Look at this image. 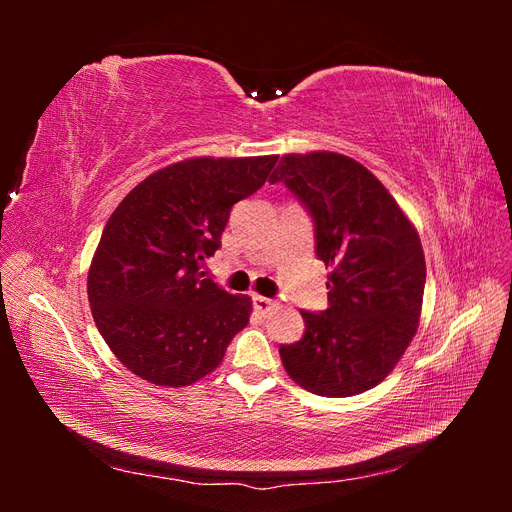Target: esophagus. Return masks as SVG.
I'll return each instance as SVG.
<instances>
[{"label":"esophagus","mask_w":512,"mask_h":512,"mask_svg":"<svg viewBox=\"0 0 512 512\" xmlns=\"http://www.w3.org/2000/svg\"><path fill=\"white\" fill-rule=\"evenodd\" d=\"M252 301H254V309H256V312H260V314H269L271 309L275 307V301H273V299L260 297V294H254Z\"/></svg>","instance_id":"1"}]
</instances>
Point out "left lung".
<instances>
[{"label":"left lung","instance_id":"1","mask_svg":"<svg viewBox=\"0 0 512 512\" xmlns=\"http://www.w3.org/2000/svg\"><path fill=\"white\" fill-rule=\"evenodd\" d=\"M282 181L314 220L316 256L331 267L329 307L301 309L305 333L280 346L288 376L320 397H352L391 374L418 329L425 256L389 190L352 158L290 153Z\"/></svg>","mask_w":512,"mask_h":512}]
</instances>
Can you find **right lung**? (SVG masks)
Instances as JSON below:
<instances>
[{
	"label": "right lung",
	"instance_id": "1",
	"mask_svg": "<svg viewBox=\"0 0 512 512\" xmlns=\"http://www.w3.org/2000/svg\"><path fill=\"white\" fill-rule=\"evenodd\" d=\"M277 156L192 158L149 175L108 218L87 292L108 348L136 376L188 386L218 367L252 301L205 275L230 209L265 185Z\"/></svg>",
	"mask_w": 512,
	"mask_h": 512
}]
</instances>
